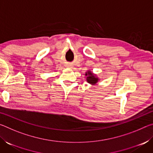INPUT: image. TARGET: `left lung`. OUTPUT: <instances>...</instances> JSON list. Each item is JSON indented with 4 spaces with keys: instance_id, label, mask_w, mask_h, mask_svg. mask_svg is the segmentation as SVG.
<instances>
[{
    "instance_id": "left-lung-1",
    "label": "left lung",
    "mask_w": 153,
    "mask_h": 153,
    "mask_svg": "<svg viewBox=\"0 0 153 153\" xmlns=\"http://www.w3.org/2000/svg\"><path fill=\"white\" fill-rule=\"evenodd\" d=\"M85 76L86 77V82L92 86L97 85V83L100 81V78L97 76V75L94 74L90 70H88L86 72Z\"/></svg>"
}]
</instances>
